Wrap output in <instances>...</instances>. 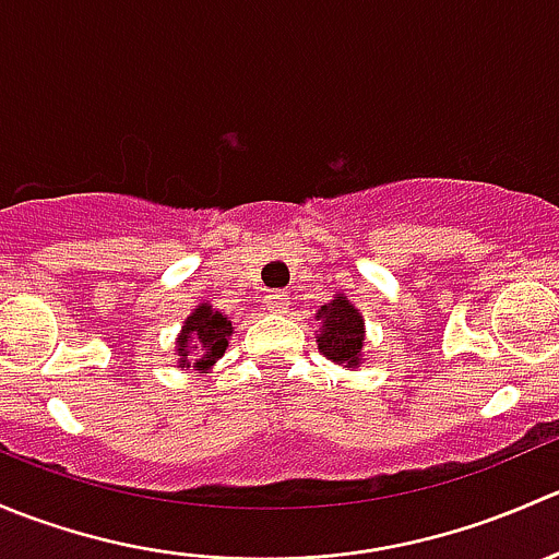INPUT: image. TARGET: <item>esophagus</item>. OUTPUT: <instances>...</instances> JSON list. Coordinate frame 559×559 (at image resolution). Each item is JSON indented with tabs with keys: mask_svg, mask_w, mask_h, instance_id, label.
Returning a JSON list of instances; mask_svg holds the SVG:
<instances>
[{
	"mask_svg": "<svg viewBox=\"0 0 559 559\" xmlns=\"http://www.w3.org/2000/svg\"><path fill=\"white\" fill-rule=\"evenodd\" d=\"M264 302H267V308L273 313H284L286 306H289V295H286V292H270V295L264 297Z\"/></svg>",
	"mask_w": 559,
	"mask_h": 559,
	"instance_id": "1",
	"label": "esophagus"
}]
</instances>
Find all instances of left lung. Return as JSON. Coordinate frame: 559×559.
Returning <instances> with one entry per match:
<instances>
[{"mask_svg": "<svg viewBox=\"0 0 559 559\" xmlns=\"http://www.w3.org/2000/svg\"><path fill=\"white\" fill-rule=\"evenodd\" d=\"M319 321V352L343 368H359L362 365L365 343V319L348 297H335L316 313Z\"/></svg>", "mask_w": 559, "mask_h": 559, "instance_id": "1", "label": "left lung"}]
</instances>
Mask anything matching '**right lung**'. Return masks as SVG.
Here are the masks:
<instances>
[{
    "mask_svg": "<svg viewBox=\"0 0 559 559\" xmlns=\"http://www.w3.org/2000/svg\"><path fill=\"white\" fill-rule=\"evenodd\" d=\"M229 335H233V321L213 306L202 302L183 321V330L175 341L178 365L205 373L211 365H216L218 357H224L229 346Z\"/></svg>",
    "mask_w": 559,
    "mask_h": 559,
    "instance_id": "obj_1",
    "label": "right lung"
}]
</instances>
